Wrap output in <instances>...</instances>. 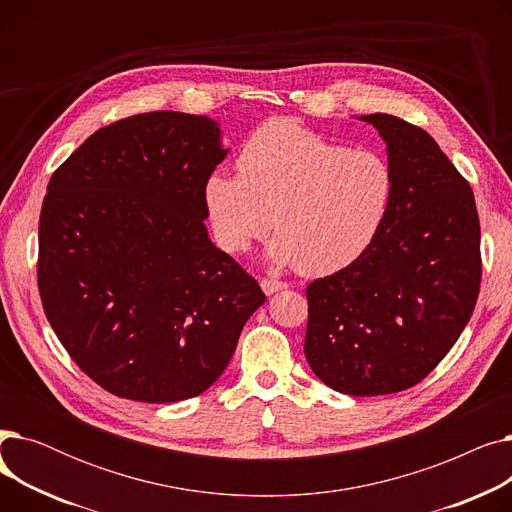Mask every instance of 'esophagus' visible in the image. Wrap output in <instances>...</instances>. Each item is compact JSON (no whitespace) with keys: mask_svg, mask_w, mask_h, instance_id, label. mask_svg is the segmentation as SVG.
Instances as JSON below:
<instances>
[{"mask_svg":"<svg viewBox=\"0 0 512 512\" xmlns=\"http://www.w3.org/2000/svg\"><path fill=\"white\" fill-rule=\"evenodd\" d=\"M261 290L265 292V294H274V292H278V290H284L288 284L286 282H280V280H272V278H263L261 282Z\"/></svg>","mask_w":512,"mask_h":512,"instance_id":"obj_1","label":"esophagus"}]
</instances>
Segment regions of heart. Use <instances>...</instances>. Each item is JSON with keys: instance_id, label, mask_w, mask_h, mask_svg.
I'll return each instance as SVG.
<instances>
[{"instance_id": "1", "label": "heart", "mask_w": 512, "mask_h": 512, "mask_svg": "<svg viewBox=\"0 0 512 512\" xmlns=\"http://www.w3.org/2000/svg\"><path fill=\"white\" fill-rule=\"evenodd\" d=\"M238 174L205 182L213 234L245 253L276 230L274 265L330 276L355 263L378 238L394 201L390 161L373 149H348L292 122L272 120L242 145Z\"/></svg>"}]
</instances>
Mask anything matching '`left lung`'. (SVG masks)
<instances>
[{"instance_id": "8db88e82", "label": "left lung", "mask_w": 512, "mask_h": 512, "mask_svg": "<svg viewBox=\"0 0 512 512\" xmlns=\"http://www.w3.org/2000/svg\"><path fill=\"white\" fill-rule=\"evenodd\" d=\"M359 120L386 143L394 201L355 263L307 286L305 357L326 386L378 396L419 384L459 340L479 294L481 232L469 182L423 128Z\"/></svg>"}]
</instances>
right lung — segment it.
Here are the masks:
<instances>
[{"label":"right lung","instance_id":"add662e5","mask_svg":"<svg viewBox=\"0 0 512 512\" xmlns=\"http://www.w3.org/2000/svg\"><path fill=\"white\" fill-rule=\"evenodd\" d=\"M218 122L149 112L99 128L53 172L37 278L49 324L103 390L139 402L205 392L265 303L209 240Z\"/></svg>","mask_w":512,"mask_h":512}]
</instances>
